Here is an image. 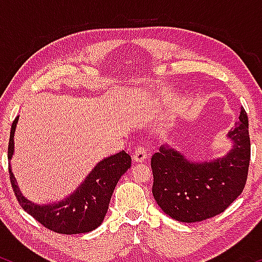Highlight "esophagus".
Here are the masks:
<instances>
[{"instance_id": "34e87169", "label": "esophagus", "mask_w": 262, "mask_h": 262, "mask_svg": "<svg viewBox=\"0 0 262 262\" xmlns=\"http://www.w3.org/2000/svg\"><path fill=\"white\" fill-rule=\"evenodd\" d=\"M146 156H148V151H146L145 148H143V146H138L137 149L134 150V154H133V159L134 161H144L146 159Z\"/></svg>"}]
</instances>
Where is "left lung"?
<instances>
[{
  "label": "left lung",
  "instance_id": "left-lung-1",
  "mask_svg": "<svg viewBox=\"0 0 262 262\" xmlns=\"http://www.w3.org/2000/svg\"><path fill=\"white\" fill-rule=\"evenodd\" d=\"M233 149L223 158L193 162L162 145L151 158L152 196L171 218L185 223L221 214L245 187L250 162L249 122L244 108L228 133Z\"/></svg>",
  "mask_w": 262,
  "mask_h": 262
}]
</instances>
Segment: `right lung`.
I'll use <instances>...</instances> for the list:
<instances>
[{
	"label": "right lung",
	"mask_w": 262,
	"mask_h": 262,
	"mask_svg": "<svg viewBox=\"0 0 262 262\" xmlns=\"http://www.w3.org/2000/svg\"><path fill=\"white\" fill-rule=\"evenodd\" d=\"M19 117H16L11 127L8 143V160L14 150V130ZM10 165V162H8ZM132 166V158L124 150L118 154L108 156L98 162L73 194L58 203L39 206L22 196L16 179L10 170L12 188L18 203L35 221L47 229L59 234L89 233L100 227L110 206L111 197L123 173Z\"/></svg>",
	"instance_id": "obj_1"
}]
</instances>
